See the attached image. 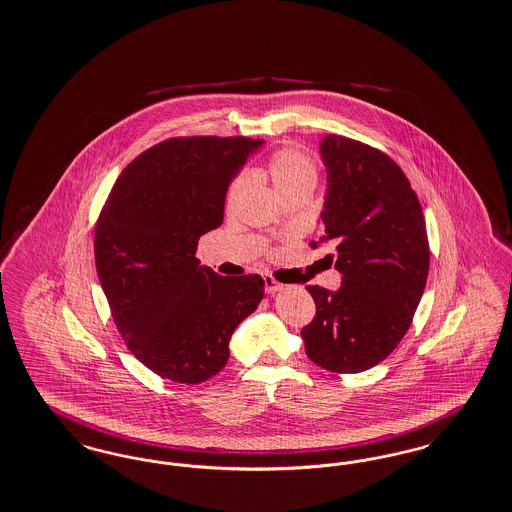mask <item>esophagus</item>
<instances>
[{"mask_svg":"<svg viewBox=\"0 0 512 512\" xmlns=\"http://www.w3.org/2000/svg\"><path fill=\"white\" fill-rule=\"evenodd\" d=\"M282 284H280V282H278V280H274V278H272V276H268V274H266L265 276V289H266V293H276V291H280V289H282Z\"/></svg>","mask_w":512,"mask_h":512,"instance_id":"esophagus-1","label":"esophagus"}]
</instances>
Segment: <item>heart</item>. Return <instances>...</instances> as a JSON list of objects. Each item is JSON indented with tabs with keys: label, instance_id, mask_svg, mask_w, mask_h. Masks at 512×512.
Wrapping results in <instances>:
<instances>
[{
	"label": "heart",
	"instance_id": "heart-1",
	"mask_svg": "<svg viewBox=\"0 0 512 512\" xmlns=\"http://www.w3.org/2000/svg\"><path fill=\"white\" fill-rule=\"evenodd\" d=\"M265 173L278 194H284L289 188H295L301 184H314L316 181V167L312 164V160L301 150L291 146L276 150L268 158ZM244 188H246V177L234 179L226 192V205L234 204Z\"/></svg>",
	"mask_w": 512,
	"mask_h": 512
}]
</instances>
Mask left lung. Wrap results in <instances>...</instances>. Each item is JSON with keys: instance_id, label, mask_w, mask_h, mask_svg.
I'll return each mask as SVG.
<instances>
[{"instance_id": "1", "label": "left lung", "mask_w": 512, "mask_h": 512, "mask_svg": "<svg viewBox=\"0 0 512 512\" xmlns=\"http://www.w3.org/2000/svg\"><path fill=\"white\" fill-rule=\"evenodd\" d=\"M328 167L322 211L343 274L341 289L307 286L316 303L303 328L307 356L335 373H360L383 362L406 335L429 276L425 215L400 165L369 144L328 135L320 144Z\"/></svg>"}]
</instances>
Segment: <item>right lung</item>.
<instances>
[{"instance_id":"add662e5","label":"right lung","mask_w":512,"mask_h":512,"mask_svg":"<svg viewBox=\"0 0 512 512\" xmlns=\"http://www.w3.org/2000/svg\"><path fill=\"white\" fill-rule=\"evenodd\" d=\"M249 137H173L144 150L112 186L95 226V265L114 324L162 379L198 385L225 368L234 329L259 307V274L228 278L196 259L221 226Z\"/></svg>"}]
</instances>
